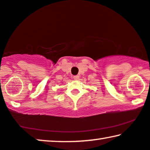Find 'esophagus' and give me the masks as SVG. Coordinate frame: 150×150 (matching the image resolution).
<instances>
[{
	"instance_id": "obj_1",
	"label": "esophagus",
	"mask_w": 150,
	"mask_h": 150,
	"mask_svg": "<svg viewBox=\"0 0 150 150\" xmlns=\"http://www.w3.org/2000/svg\"><path fill=\"white\" fill-rule=\"evenodd\" d=\"M79 76L78 75H75V76H73V79H74L75 80H77V79H79Z\"/></svg>"
}]
</instances>
